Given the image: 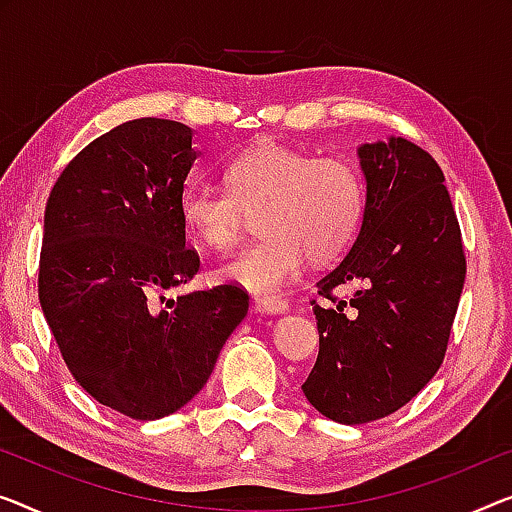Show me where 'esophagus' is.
<instances>
[{
	"label": "esophagus",
	"mask_w": 512,
	"mask_h": 512,
	"mask_svg": "<svg viewBox=\"0 0 512 512\" xmlns=\"http://www.w3.org/2000/svg\"><path fill=\"white\" fill-rule=\"evenodd\" d=\"M255 305L259 312H266V315H285V312H289V301L278 299V296H259Z\"/></svg>",
	"instance_id": "obj_1"
}]
</instances>
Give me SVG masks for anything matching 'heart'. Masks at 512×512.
<instances>
[{"instance_id":"heart-1","label":"heart","mask_w":512,"mask_h":512,"mask_svg":"<svg viewBox=\"0 0 512 512\" xmlns=\"http://www.w3.org/2000/svg\"><path fill=\"white\" fill-rule=\"evenodd\" d=\"M227 189L188 183L179 218L197 243L225 250L239 236L241 209L257 211L264 234L218 266V278L276 294L299 276L308 255L317 262L340 255L363 218V183L342 158H312L280 142H262L225 170Z\"/></svg>"}]
</instances>
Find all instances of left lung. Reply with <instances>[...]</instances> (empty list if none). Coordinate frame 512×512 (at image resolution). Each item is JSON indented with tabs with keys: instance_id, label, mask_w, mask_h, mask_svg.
<instances>
[{
	"instance_id": "1",
	"label": "left lung",
	"mask_w": 512,
	"mask_h": 512,
	"mask_svg": "<svg viewBox=\"0 0 512 512\" xmlns=\"http://www.w3.org/2000/svg\"><path fill=\"white\" fill-rule=\"evenodd\" d=\"M365 207L354 246L317 282L319 356L301 386L319 414L358 425L404 407L437 375L467 276L462 234L427 151L404 137L356 149ZM362 285L349 302L333 286Z\"/></svg>"
}]
</instances>
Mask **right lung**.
Returning a JSON list of instances; mask_svg holds the SVG:
<instances>
[{
	"label": "right lung",
	"mask_w": 512,
	"mask_h": 512,
	"mask_svg": "<svg viewBox=\"0 0 512 512\" xmlns=\"http://www.w3.org/2000/svg\"><path fill=\"white\" fill-rule=\"evenodd\" d=\"M193 128L133 119L96 137L48 197L38 301L75 381L135 421L170 416L202 391L248 315L236 285L177 296L200 257L179 197L197 160Z\"/></svg>",
	"instance_id": "obj_1"
}]
</instances>
